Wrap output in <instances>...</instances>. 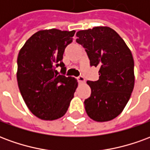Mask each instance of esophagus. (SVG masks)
Returning a JSON list of instances; mask_svg holds the SVG:
<instances>
[{"label": "esophagus", "mask_w": 150, "mask_h": 150, "mask_svg": "<svg viewBox=\"0 0 150 150\" xmlns=\"http://www.w3.org/2000/svg\"><path fill=\"white\" fill-rule=\"evenodd\" d=\"M77 80H78L79 83H85V78L83 76H79V77H77Z\"/></svg>", "instance_id": "esophagus-1"}]
</instances>
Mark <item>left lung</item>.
<instances>
[{"instance_id":"left-lung-1","label":"left lung","mask_w":150,"mask_h":150,"mask_svg":"<svg viewBox=\"0 0 150 150\" xmlns=\"http://www.w3.org/2000/svg\"><path fill=\"white\" fill-rule=\"evenodd\" d=\"M76 42L83 46L90 65L99 67V79L87 82L91 89L86 99V112L91 119L104 122L121 113L134 87V61L125 41L107 26L77 32Z\"/></svg>"}]
</instances>
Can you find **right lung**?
Here are the masks:
<instances>
[{
    "mask_svg": "<svg viewBox=\"0 0 150 150\" xmlns=\"http://www.w3.org/2000/svg\"><path fill=\"white\" fill-rule=\"evenodd\" d=\"M75 31L57 29L33 34L20 50L18 57V88L28 108L42 120H53L65 115L78 83L66 77L63 53ZM60 66L62 75L56 67Z\"/></svg>",
    "mask_w": 150,
    "mask_h": 150,
    "instance_id": "1",
    "label": "right lung"
}]
</instances>
